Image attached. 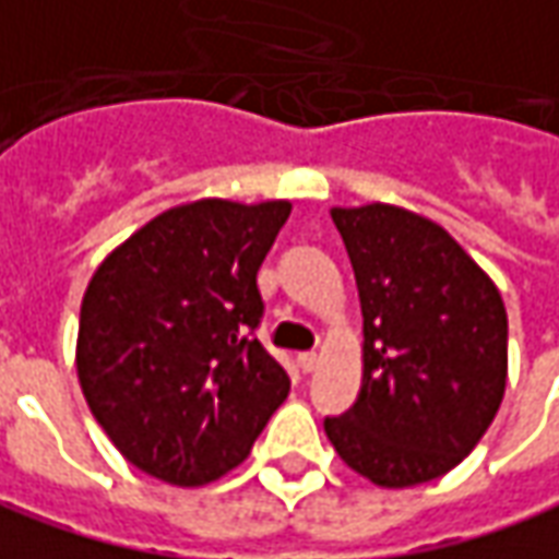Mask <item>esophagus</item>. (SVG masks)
<instances>
[{"label":"esophagus","instance_id":"obj_1","mask_svg":"<svg viewBox=\"0 0 559 559\" xmlns=\"http://www.w3.org/2000/svg\"><path fill=\"white\" fill-rule=\"evenodd\" d=\"M296 360H299V370L302 373H314V367H318V355L314 352H302Z\"/></svg>","mask_w":559,"mask_h":559}]
</instances>
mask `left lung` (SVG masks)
Wrapping results in <instances>:
<instances>
[{"label": "left lung", "instance_id": "left-lung-1", "mask_svg": "<svg viewBox=\"0 0 559 559\" xmlns=\"http://www.w3.org/2000/svg\"><path fill=\"white\" fill-rule=\"evenodd\" d=\"M364 314V382L324 431L379 487L455 468L502 404L508 314L487 272L438 223L391 204L333 207Z\"/></svg>", "mask_w": 559, "mask_h": 559}]
</instances>
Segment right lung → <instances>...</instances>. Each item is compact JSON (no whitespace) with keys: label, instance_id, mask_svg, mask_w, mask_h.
Here are the masks:
<instances>
[{"label":"right lung","instance_id":"add662e5","mask_svg":"<svg viewBox=\"0 0 559 559\" xmlns=\"http://www.w3.org/2000/svg\"><path fill=\"white\" fill-rule=\"evenodd\" d=\"M290 201L204 199L134 231L94 272L75 367L94 419L158 480L201 487L245 462L290 379L257 340V272Z\"/></svg>","mask_w":559,"mask_h":559}]
</instances>
